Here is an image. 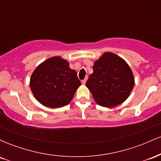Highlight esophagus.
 <instances>
[{"label":"esophagus","mask_w":161,"mask_h":161,"mask_svg":"<svg viewBox=\"0 0 161 161\" xmlns=\"http://www.w3.org/2000/svg\"><path fill=\"white\" fill-rule=\"evenodd\" d=\"M86 80H87V78H86L85 79H83V80L82 81V83L83 85H85L86 84Z\"/></svg>","instance_id":"34e87169"}]
</instances>
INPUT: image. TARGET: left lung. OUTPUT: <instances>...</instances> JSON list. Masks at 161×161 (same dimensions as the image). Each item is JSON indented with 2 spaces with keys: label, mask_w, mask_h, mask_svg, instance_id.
I'll list each match as a JSON object with an SVG mask.
<instances>
[{
  "label": "left lung",
  "mask_w": 161,
  "mask_h": 161,
  "mask_svg": "<svg viewBox=\"0 0 161 161\" xmlns=\"http://www.w3.org/2000/svg\"><path fill=\"white\" fill-rule=\"evenodd\" d=\"M134 84L132 70L125 60L107 52L95 62L93 73L89 75L86 86L97 104L113 108L126 100Z\"/></svg>",
  "instance_id": "1"
}]
</instances>
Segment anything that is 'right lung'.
Returning a JSON list of instances; mask_svg holds the SVG:
<instances>
[{
  "mask_svg": "<svg viewBox=\"0 0 161 161\" xmlns=\"http://www.w3.org/2000/svg\"><path fill=\"white\" fill-rule=\"evenodd\" d=\"M81 85L75 70L65 60L51 57L40 64L33 72L30 88L42 104L51 108L67 105Z\"/></svg>",
  "mask_w": 161,
  "mask_h": 161,
  "instance_id": "1",
  "label": "right lung"
}]
</instances>
